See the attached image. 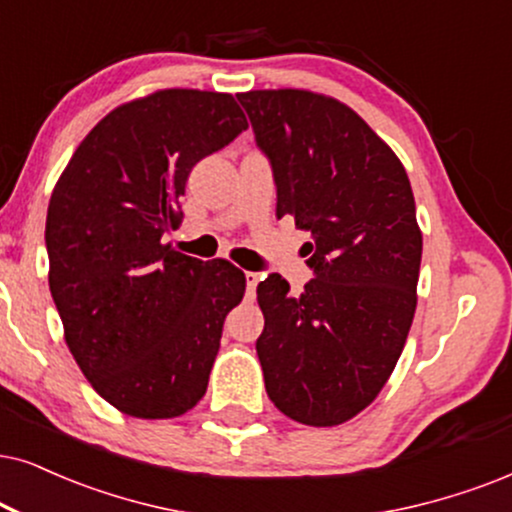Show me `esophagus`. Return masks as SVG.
Listing matches in <instances>:
<instances>
[{
    "instance_id": "esophagus-1",
    "label": "esophagus",
    "mask_w": 512,
    "mask_h": 512,
    "mask_svg": "<svg viewBox=\"0 0 512 512\" xmlns=\"http://www.w3.org/2000/svg\"><path fill=\"white\" fill-rule=\"evenodd\" d=\"M257 281H260V276H257L255 271H245V283H248L250 293L257 288Z\"/></svg>"
}]
</instances>
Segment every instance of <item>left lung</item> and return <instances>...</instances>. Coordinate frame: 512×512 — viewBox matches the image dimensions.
<instances>
[{
    "mask_svg": "<svg viewBox=\"0 0 512 512\" xmlns=\"http://www.w3.org/2000/svg\"><path fill=\"white\" fill-rule=\"evenodd\" d=\"M276 181V215L312 231L300 297L257 286L267 394L297 423L331 428L383 390L409 335L423 234L404 165L352 108L304 89L236 94Z\"/></svg>",
    "mask_w": 512,
    "mask_h": 512,
    "instance_id": "left-lung-1",
    "label": "left lung"
}]
</instances>
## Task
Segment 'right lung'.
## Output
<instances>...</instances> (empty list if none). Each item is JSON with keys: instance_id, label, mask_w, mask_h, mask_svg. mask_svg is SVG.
Segmentation results:
<instances>
[{"instance_id": "right-lung-1", "label": "right lung", "mask_w": 512, "mask_h": 512, "mask_svg": "<svg viewBox=\"0 0 512 512\" xmlns=\"http://www.w3.org/2000/svg\"><path fill=\"white\" fill-rule=\"evenodd\" d=\"M248 129L231 94L160 89L115 108L58 177L49 290L70 354L108 404L177 418L203 399L245 276L163 245L198 160Z\"/></svg>"}]
</instances>
